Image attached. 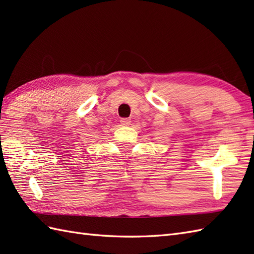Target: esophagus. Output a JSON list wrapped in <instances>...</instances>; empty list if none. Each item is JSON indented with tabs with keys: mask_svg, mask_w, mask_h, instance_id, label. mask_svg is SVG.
<instances>
[{
	"mask_svg": "<svg viewBox=\"0 0 254 254\" xmlns=\"http://www.w3.org/2000/svg\"><path fill=\"white\" fill-rule=\"evenodd\" d=\"M120 122H121V126H123V127H127V126H130V124H131V119L123 118V119H121Z\"/></svg>",
	"mask_w": 254,
	"mask_h": 254,
	"instance_id": "34e87169",
	"label": "esophagus"
}]
</instances>
